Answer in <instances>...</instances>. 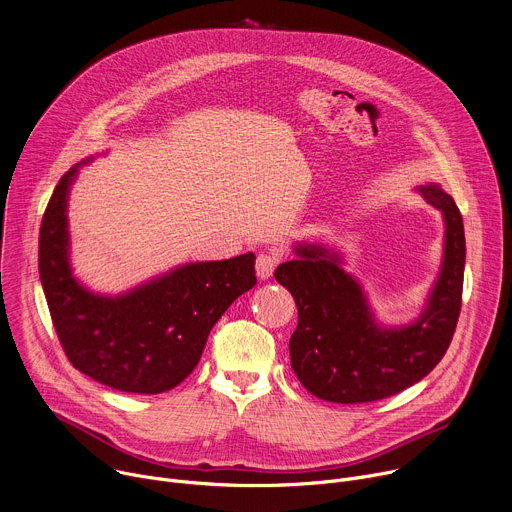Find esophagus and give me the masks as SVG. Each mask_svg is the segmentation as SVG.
<instances>
[{
	"instance_id": "obj_1",
	"label": "esophagus",
	"mask_w": 512,
	"mask_h": 512,
	"mask_svg": "<svg viewBox=\"0 0 512 512\" xmlns=\"http://www.w3.org/2000/svg\"><path fill=\"white\" fill-rule=\"evenodd\" d=\"M277 261L279 257L273 255V253H261L257 257V263H255V269H257V277L259 279H269L277 267Z\"/></svg>"
}]
</instances>
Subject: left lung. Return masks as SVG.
Returning a JSON list of instances; mask_svg holds the SVG:
<instances>
[{
	"label": "left lung",
	"instance_id": "1",
	"mask_svg": "<svg viewBox=\"0 0 512 512\" xmlns=\"http://www.w3.org/2000/svg\"><path fill=\"white\" fill-rule=\"evenodd\" d=\"M444 216V259L421 314L403 326H381L342 255L298 243L296 259L275 269L298 306L289 338L291 369L318 399L369 403L401 393L433 371L446 354L462 306L466 239L462 214L440 184L415 188Z\"/></svg>",
	"mask_w": 512,
	"mask_h": 512
}]
</instances>
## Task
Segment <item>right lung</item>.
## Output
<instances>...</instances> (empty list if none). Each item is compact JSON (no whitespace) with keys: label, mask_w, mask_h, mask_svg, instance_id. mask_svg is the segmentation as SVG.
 <instances>
[{"label":"right lung","mask_w":512,"mask_h":512,"mask_svg":"<svg viewBox=\"0 0 512 512\" xmlns=\"http://www.w3.org/2000/svg\"><path fill=\"white\" fill-rule=\"evenodd\" d=\"M79 166L56 184L40 227L38 269L58 340L72 367L101 385L170 391L194 371L218 318L257 283L255 255L186 263L125 294H95L70 267L66 208Z\"/></svg>","instance_id":"obj_1"}]
</instances>
